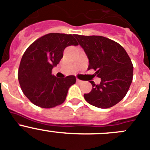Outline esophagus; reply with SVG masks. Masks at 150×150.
<instances>
[{
    "label": "esophagus",
    "instance_id": "1",
    "mask_svg": "<svg viewBox=\"0 0 150 150\" xmlns=\"http://www.w3.org/2000/svg\"><path fill=\"white\" fill-rule=\"evenodd\" d=\"M77 82H78V83H83V81H81V80H79V79H77Z\"/></svg>",
    "mask_w": 150,
    "mask_h": 150
}]
</instances>
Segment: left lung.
Returning a JSON list of instances; mask_svg holds the SVG:
<instances>
[{
    "mask_svg": "<svg viewBox=\"0 0 150 150\" xmlns=\"http://www.w3.org/2000/svg\"><path fill=\"white\" fill-rule=\"evenodd\" d=\"M74 36L88 57V69H93L101 78L99 84L90 81L93 89L83 95L85 100L99 108L117 105L132 82L133 65L127 52L119 43L104 36Z\"/></svg>",
    "mask_w": 150,
    "mask_h": 150,
    "instance_id": "8db88e82",
    "label": "left lung"
}]
</instances>
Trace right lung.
Returning <instances> with one entry per match:
<instances>
[{"label": "right lung", "instance_id": "1", "mask_svg": "<svg viewBox=\"0 0 150 150\" xmlns=\"http://www.w3.org/2000/svg\"><path fill=\"white\" fill-rule=\"evenodd\" d=\"M74 35L51 33L30 45L21 57L18 78L22 92L36 106L52 108L61 105L69 87L75 83L74 75L58 78L52 69L63 56L67 46L78 45Z\"/></svg>", "mask_w": 150, "mask_h": 150}]
</instances>
